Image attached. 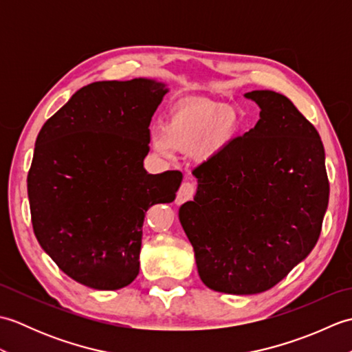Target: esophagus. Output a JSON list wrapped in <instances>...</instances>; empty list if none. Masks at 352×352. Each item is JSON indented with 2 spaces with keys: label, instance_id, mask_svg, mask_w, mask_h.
<instances>
[{
  "label": "esophagus",
  "instance_id": "esophagus-1",
  "mask_svg": "<svg viewBox=\"0 0 352 352\" xmlns=\"http://www.w3.org/2000/svg\"><path fill=\"white\" fill-rule=\"evenodd\" d=\"M193 195H195V186H193V184L189 183V182H184V183L180 186V189H178V192H177L175 203H177L178 206H180V204L186 203V201L192 199Z\"/></svg>",
  "mask_w": 352,
  "mask_h": 352
}]
</instances>
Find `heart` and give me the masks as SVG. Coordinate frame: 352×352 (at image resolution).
Instances as JSON below:
<instances>
[{"instance_id": "obj_1", "label": "heart", "mask_w": 352, "mask_h": 352, "mask_svg": "<svg viewBox=\"0 0 352 352\" xmlns=\"http://www.w3.org/2000/svg\"><path fill=\"white\" fill-rule=\"evenodd\" d=\"M236 111L207 98H186L172 109L163 131H154L153 148L162 155L172 151L208 160L221 153L237 131Z\"/></svg>"}]
</instances>
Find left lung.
Listing matches in <instances>:
<instances>
[{
  "label": "left lung",
  "instance_id": "1",
  "mask_svg": "<svg viewBox=\"0 0 352 352\" xmlns=\"http://www.w3.org/2000/svg\"><path fill=\"white\" fill-rule=\"evenodd\" d=\"M256 126L193 170L197 195L178 218L199 278L231 295L269 290L309 256L328 207L322 140L287 96L245 94Z\"/></svg>",
  "mask_w": 352,
  "mask_h": 352
}]
</instances>
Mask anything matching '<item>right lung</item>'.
Returning a JSON list of instances; mask_svg holds the SVG:
<instances>
[{
    "label": "right lung",
    "instance_id": "add662e5",
    "mask_svg": "<svg viewBox=\"0 0 352 352\" xmlns=\"http://www.w3.org/2000/svg\"><path fill=\"white\" fill-rule=\"evenodd\" d=\"M168 91L149 78L96 81L37 134L27 177L34 234L87 287L118 290L136 278L145 213L180 188L182 172L144 168L149 122Z\"/></svg>",
    "mask_w": 352,
    "mask_h": 352
}]
</instances>
